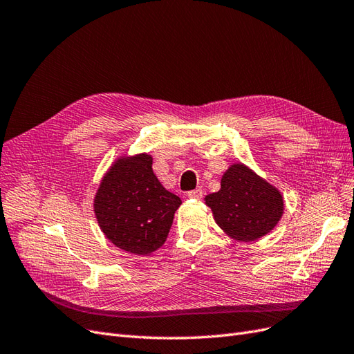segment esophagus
Instances as JSON below:
<instances>
[{
    "label": "esophagus",
    "mask_w": 354,
    "mask_h": 354,
    "mask_svg": "<svg viewBox=\"0 0 354 354\" xmlns=\"http://www.w3.org/2000/svg\"><path fill=\"white\" fill-rule=\"evenodd\" d=\"M202 195H203V192H202L201 187H196L195 190H190L189 194H187V196L192 198V199H201Z\"/></svg>",
    "instance_id": "esophagus-1"
}]
</instances>
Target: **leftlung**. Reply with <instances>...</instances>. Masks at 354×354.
Here are the masks:
<instances>
[{
	"instance_id": "left-lung-1",
	"label": "left lung",
	"mask_w": 354,
	"mask_h": 354,
	"mask_svg": "<svg viewBox=\"0 0 354 354\" xmlns=\"http://www.w3.org/2000/svg\"><path fill=\"white\" fill-rule=\"evenodd\" d=\"M214 220L236 241L250 242L269 233L283 214L281 192L243 164L232 165L221 189L205 196Z\"/></svg>"
}]
</instances>
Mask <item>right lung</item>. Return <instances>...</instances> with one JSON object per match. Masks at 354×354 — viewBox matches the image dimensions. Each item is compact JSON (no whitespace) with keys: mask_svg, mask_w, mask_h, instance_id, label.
Wrapping results in <instances>:
<instances>
[{"mask_svg":"<svg viewBox=\"0 0 354 354\" xmlns=\"http://www.w3.org/2000/svg\"><path fill=\"white\" fill-rule=\"evenodd\" d=\"M180 203L153 174L152 156L142 153L112 165L94 198V212L118 248L146 255L165 242Z\"/></svg>","mask_w":354,"mask_h":354,"instance_id":"1","label":"right lung"}]
</instances>
